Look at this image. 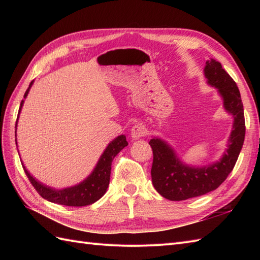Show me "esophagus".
<instances>
[{
  "instance_id": "34e87169",
  "label": "esophagus",
  "mask_w": 260,
  "mask_h": 260,
  "mask_svg": "<svg viewBox=\"0 0 260 260\" xmlns=\"http://www.w3.org/2000/svg\"><path fill=\"white\" fill-rule=\"evenodd\" d=\"M146 136V129L142 124H135L131 129V138L132 139H140Z\"/></svg>"
}]
</instances>
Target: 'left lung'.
<instances>
[{
  "mask_svg": "<svg viewBox=\"0 0 260 260\" xmlns=\"http://www.w3.org/2000/svg\"><path fill=\"white\" fill-rule=\"evenodd\" d=\"M208 84L215 86L223 100L225 111L234 118L232 132L220 160L204 167L181 161L167 142L159 138L149 141L153 149L152 182L155 190L170 201H184L216 190L233 170L245 138V119L241 94L235 81L216 59L204 68Z\"/></svg>",
  "mask_w": 260,
  "mask_h": 260,
  "instance_id": "left-lung-1",
  "label": "left lung"
}]
</instances>
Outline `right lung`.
<instances>
[{"mask_svg": "<svg viewBox=\"0 0 260 260\" xmlns=\"http://www.w3.org/2000/svg\"><path fill=\"white\" fill-rule=\"evenodd\" d=\"M32 83L34 81H31V83L29 84V88L25 93V95H23V99L27 98ZM22 105H23V100L20 103L18 117H19V113L21 111ZM18 117H17V120H18ZM16 127H17V121H16ZM15 133H16V131H15ZM15 137H16V135H15ZM127 145H128V142L127 140H125V136L121 135L119 137H117L108 144L104 153L100 157L95 168H94L92 174L88 178L83 180L79 184L72 187L62 188V190H56V188L50 187L41 182H39L38 180H36L29 174V171L26 169L25 166H23L22 162L21 165L31 184L35 186L37 192L46 201L55 203V204H59V205H65V206H74V207L86 206L95 203L106 193V190L109 185V179H111L113 159L115 158V156Z\"/></svg>", "mask_w": 260, "mask_h": 260, "instance_id": "right-lung-1", "label": "right lung"}]
</instances>
